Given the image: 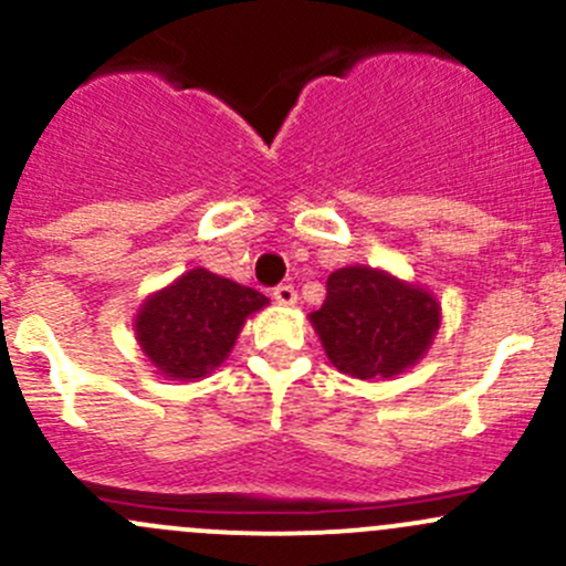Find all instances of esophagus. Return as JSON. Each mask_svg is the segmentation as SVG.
Returning a JSON list of instances; mask_svg holds the SVG:
<instances>
[{
	"mask_svg": "<svg viewBox=\"0 0 566 566\" xmlns=\"http://www.w3.org/2000/svg\"><path fill=\"white\" fill-rule=\"evenodd\" d=\"M273 301L282 306H293L295 301H298V293H295L293 284H279V287H273Z\"/></svg>",
	"mask_w": 566,
	"mask_h": 566,
	"instance_id": "1",
	"label": "esophagus"
}]
</instances>
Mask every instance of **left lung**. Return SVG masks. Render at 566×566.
<instances>
[{
	"label": "left lung",
	"instance_id": "8db88e82",
	"mask_svg": "<svg viewBox=\"0 0 566 566\" xmlns=\"http://www.w3.org/2000/svg\"><path fill=\"white\" fill-rule=\"evenodd\" d=\"M325 356L353 378H391L413 367L436 336L441 310L430 293L373 268H342L310 315Z\"/></svg>",
	"mask_w": 566,
	"mask_h": 566
}]
</instances>
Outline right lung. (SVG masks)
<instances>
[{
  "mask_svg": "<svg viewBox=\"0 0 566 566\" xmlns=\"http://www.w3.org/2000/svg\"><path fill=\"white\" fill-rule=\"evenodd\" d=\"M265 304L256 290L193 268L142 306L136 336L167 378H205L232 350L243 319Z\"/></svg>",
  "mask_w": 566,
  "mask_h": 566,
  "instance_id": "add662e5",
  "label": "right lung"
}]
</instances>
